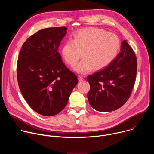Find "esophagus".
I'll return each instance as SVG.
<instances>
[{"instance_id":"34e87169","label":"esophagus","mask_w":154,"mask_h":154,"mask_svg":"<svg viewBox=\"0 0 154 154\" xmlns=\"http://www.w3.org/2000/svg\"><path fill=\"white\" fill-rule=\"evenodd\" d=\"M78 79H79V82H81V81H82L83 80V77L82 75H79L78 76Z\"/></svg>"}]
</instances>
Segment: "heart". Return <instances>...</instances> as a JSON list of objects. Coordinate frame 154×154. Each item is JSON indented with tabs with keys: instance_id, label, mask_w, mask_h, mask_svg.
I'll return each instance as SVG.
<instances>
[{
	"instance_id": "heart-1",
	"label": "heart",
	"mask_w": 154,
	"mask_h": 154,
	"mask_svg": "<svg viewBox=\"0 0 154 154\" xmlns=\"http://www.w3.org/2000/svg\"><path fill=\"white\" fill-rule=\"evenodd\" d=\"M121 42L114 33L104 30L90 27L75 33L72 39L64 42L61 48L62 56L69 65L73 66L81 58L74 69L79 73L86 74L94 68L98 70L110 64L116 57Z\"/></svg>"
}]
</instances>
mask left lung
<instances>
[{"instance_id": "8db88e82", "label": "left lung", "mask_w": 154, "mask_h": 154, "mask_svg": "<svg viewBox=\"0 0 154 154\" xmlns=\"http://www.w3.org/2000/svg\"><path fill=\"white\" fill-rule=\"evenodd\" d=\"M137 70L135 54L124 40L116 58L104 68L88 76L90 90L87 96L90 105L100 112H110L121 107L132 91Z\"/></svg>"}]
</instances>
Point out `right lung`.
I'll return each instance as SVG.
<instances>
[{
    "mask_svg": "<svg viewBox=\"0 0 154 154\" xmlns=\"http://www.w3.org/2000/svg\"><path fill=\"white\" fill-rule=\"evenodd\" d=\"M67 30L60 27L39 30L26 41L18 56L20 91L29 106L43 116H54L63 110L78 83L58 52Z\"/></svg>",
    "mask_w": 154,
    "mask_h": 154,
    "instance_id": "1",
    "label": "right lung"
}]
</instances>
